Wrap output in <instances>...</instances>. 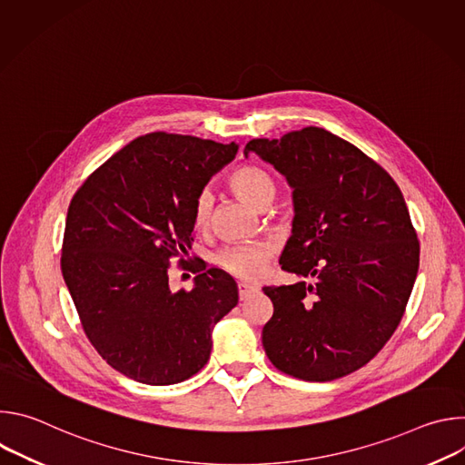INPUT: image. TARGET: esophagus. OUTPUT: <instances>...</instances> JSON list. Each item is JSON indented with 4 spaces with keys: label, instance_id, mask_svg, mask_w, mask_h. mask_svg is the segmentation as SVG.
<instances>
[{
    "label": "esophagus",
    "instance_id": "34e87169",
    "mask_svg": "<svg viewBox=\"0 0 465 465\" xmlns=\"http://www.w3.org/2000/svg\"><path fill=\"white\" fill-rule=\"evenodd\" d=\"M257 289L255 287H252V285H248V283H239L237 285V292H239V300H246L252 292H255Z\"/></svg>",
    "mask_w": 465,
    "mask_h": 465
}]
</instances>
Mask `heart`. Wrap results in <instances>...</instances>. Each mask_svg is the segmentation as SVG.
I'll return each mask as SVG.
<instances>
[{
  "instance_id": "obj_1",
  "label": "heart",
  "mask_w": 465,
  "mask_h": 465,
  "mask_svg": "<svg viewBox=\"0 0 465 465\" xmlns=\"http://www.w3.org/2000/svg\"><path fill=\"white\" fill-rule=\"evenodd\" d=\"M228 185L242 201L259 210L269 208L278 193V183L272 173L255 163L237 165L228 174ZM213 203L215 198L210 189H201L196 193L193 203V226L198 232H204L212 226ZM276 252L278 248L274 242H239L223 248L217 253V264L235 278L255 280L267 271Z\"/></svg>"
}]
</instances>
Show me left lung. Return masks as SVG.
<instances>
[{"label":"left lung","mask_w":465,"mask_h":465,"mask_svg":"<svg viewBox=\"0 0 465 465\" xmlns=\"http://www.w3.org/2000/svg\"><path fill=\"white\" fill-rule=\"evenodd\" d=\"M250 151L294 189L282 269L314 280L262 289L274 305L264 353L296 379H341L368 364L405 314L420 241L403 193L361 149L318 126L252 140Z\"/></svg>","instance_id":"8db88e82"}]
</instances>
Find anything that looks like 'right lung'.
Listing matches in <instances>:
<instances>
[{
	"label": "right lung",
	"instance_id": "right-lung-1",
	"mask_svg": "<svg viewBox=\"0 0 465 465\" xmlns=\"http://www.w3.org/2000/svg\"><path fill=\"white\" fill-rule=\"evenodd\" d=\"M237 145L151 132L124 145L75 191L60 269L88 341L119 373L176 384L210 361L212 329L239 300L235 280L193 264L194 287L173 292L185 264L193 203Z\"/></svg>",
	"mask_w": 465,
	"mask_h": 465
}]
</instances>
